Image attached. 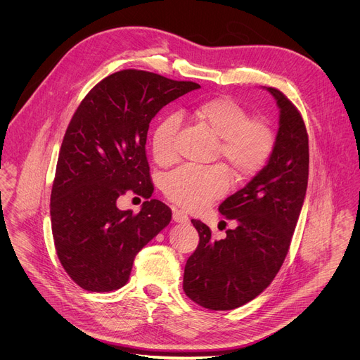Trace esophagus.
I'll list each match as a JSON object with an SVG mask.
<instances>
[{"instance_id":"34e87169","label":"esophagus","mask_w":360,"mask_h":360,"mask_svg":"<svg viewBox=\"0 0 360 360\" xmlns=\"http://www.w3.org/2000/svg\"><path fill=\"white\" fill-rule=\"evenodd\" d=\"M172 219H174L176 224H186V222L189 221L188 215H186L184 211H181V210H174V212H172Z\"/></svg>"}]
</instances>
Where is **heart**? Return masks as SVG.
<instances>
[{
	"label": "heart",
	"mask_w": 360,
	"mask_h": 360,
	"mask_svg": "<svg viewBox=\"0 0 360 360\" xmlns=\"http://www.w3.org/2000/svg\"><path fill=\"white\" fill-rule=\"evenodd\" d=\"M193 117L219 139L218 153L229 165L238 182L258 175L268 164L275 134L271 125L250 118L248 110L231 96H215L198 104ZM181 118L176 114L164 117L150 135L152 157L168 167L178 160V131ZM231 174L224 165L208 168L182 167L169 174L162 184L164 193L179 207L199 211L222 196L231 188Z\"/></svg>",
	"instance_id": "obj_1"
}]
</instances>
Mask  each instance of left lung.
I'll list each match as a JSON object with an SVG mask.
<instances>
[{"instance_id":"obj_1","label":"left lung","mask_w":360,"mask_h":360,"mask_svg":"<svg viewBox=\"0 0 360 360\" xmlns=\"http://www.w3.org/2000/svg\"><path fill=\"white\" fill-rule=\"evenodd\" d=\"M279 129L265 168L219 205L236 222L226 238L212 239L200 221L191 222L199 243L184 272V290L211 311H231L262 293L279 272L295 232L309 175V139L300 112L276 88Z\"/></svg>"}]
</instances>
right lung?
<instances>
[{"mask_svg": "<svg viewBox=\"0 0 360 360\" xmlns=\"http://www.w3.org/2000/svg\"><path fill=\"white\" fill-rule=\"evenodd\" d=\"M196 82L122 70L98 82L77 108L60 149L51 191V226L58 259L89 292L122 288L136 253L172 218L150 199L145 143L149 122ZM134 191L148 200L135 216L116 199Z\"/></svg>", "mask_w": 360, "mask_h": 360, "instance_id": "obj_1", "label": "right lung"}]
</instances>
